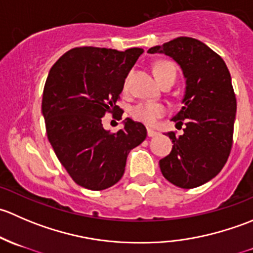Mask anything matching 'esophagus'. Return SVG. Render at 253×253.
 I'll return each mask as SVG.
<instances>
[{
  "instance_id": "esophagus-1",
  "label": "esophagus",
  "mask_w": 253,
  "mask_h": 253,
  "mask_svg": "<svg viewBox=\"0 0 253 253\" xmlns=\"http://www.w3.org/2000/svg\"><path fill=\"white\" fill-rule=\"evenodd\" d=\"M158 134H159V132L154 131V129L148 128V137H155V136H158Z\"/></svg>"
}]
</instances>
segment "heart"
Here are the masks:
<instances>
[{
    "instance_id": "1",
    "label": "heart",
    "mask_w": 253,
    "mask_h": 253,
    "mask_svg": "<svg viewBox=\"0 0 253 253\" xmlns=\"http://www.w3.org/2000/svg\"><path fill=\"white\" fill-rule=\"evenodd\" d=\"M155 77L158 81L163 84L171 78H176V68L169 61H160L155 65L154 67ZM125 86H127V81L125 83ZM167 114V108L165 105L160 103H139L136 106H133L131 110L132 119L136 121L142 122L147 126H154L157 122Z\"/></svg>"
}]
</instances>
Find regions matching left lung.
<instances>
[{"instance_id":"8db88e82","label":"left lung","mask_w":253,"mask_h":253,"mask_svg":"<svg viewBox=\"0 0 253 253\" xmlns=\"http://www.w3.org/2000/svg\"><path fill=\"white\" fill-rule=\"evenodd\" d=\"M148 52L174 58L187 84L185 105L172 117L176 127L185 125L183 133H167L174 145L160 159V170L177 187H198L220 172L233 147L236 96L230 72L218 53L193 38H176Z\"/></svg>"}]
</instances>
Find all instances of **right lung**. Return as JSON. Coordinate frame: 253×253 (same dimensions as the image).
<instances>
[{
  "label": "right lung",
  "mask_w": 253,
  "mask_h": 253,
  "mask_svg": "<svg viewBox=\"0 0 253 253\" xmlns=\"http://www.w3.org/2000/svg\"><path fill=\"white\" fill-rule=\"evenodd\" d=\"M143 53L83 46L67 51L48 73L42 94V115L48 142L72 180L101 191L119 182L127 155L147 137L141 122L125 120V127L105 131L101 119H122L116 105L125 79Z\"/></svg>",
  "instance_id": "add662e5"
}]
</instances>
